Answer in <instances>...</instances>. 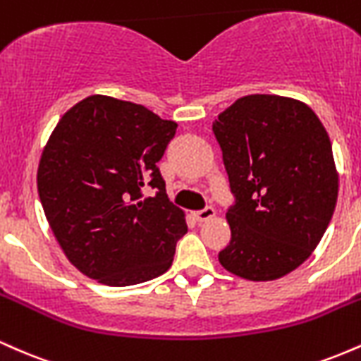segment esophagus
<instances>
[{"instance_id": "1", "label": "esophagus", "mask_w": 361, "mask_h": 361, "mask_svg": "<svg viewBox=\"0 0 361 361\" xmlns=\"http://www.w3.org/2000/svg\"><path fill=\"white\" fill-rule=\"evenodd\" d=\"M214 215H215L214 207H205L204 210H198V212H195L193 217L197 222H207V221H210Z\"/></svg>"}]
</instances>
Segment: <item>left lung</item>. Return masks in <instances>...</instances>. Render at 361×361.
<instances>
[{"instance_id": "left-lung-1", "label": "left lung", "mask_w": 361, "mask_h": 361, "mask_svg": "<svg viewBox=\"0 0 361 361\" xmlns=\"http://www.w3.org/2000/svg\"><path fill=\"white\" fill-rule=\"evenodd\" d=\"M234 205L227 271L252 281L285 276L312 255L338 200L329 135L305 103L247 94L212 123Z\"/></svg>"}]
</instances>
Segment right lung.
<instances>
[{"mask_svg":"<svg viewBox=\"0 0 361 361\" xmlns=\"http://www.w3.org/2000/svg\"><path fill=\"white\" fill-rule=\"evenodd\" d=\"M176 127L137 103L93 94L54 128L37 188L62 251L90 279L127 287L171 267L188 227L156 163ZM146 185L152 197L143 198Z\"/></svg>","mask_w":361,"mask_h":361,"instance_id":"add662e5","label":"right lung"}]
</instances>
